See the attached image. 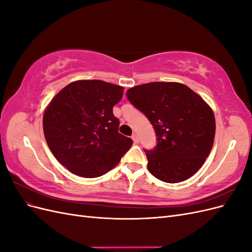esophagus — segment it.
<instances>
[{"label":"esophagus","instance_id":"esophagus-1","mask_svg":"<svg viewBox=\"0 0 252 252\" xmlns=\"http://www.w3.org/2000/svg\"><path fill=\"white\" fill-rule=\"evenodd\" d=\"M131 138H132V140H133V142H134L135 144H138V143L140 142L139 136H138V134H136V133H133V134L131 135Z\"/></svg>","mask_w":252,"mask_h":252}]
</instances>
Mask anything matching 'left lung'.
Returning a JSON list of instances; mask_svg holds the SVG:
<instances>
[{
  "label": "left lung",
  "instance_id": "8db88e82",
  "mask_svg": "<svg viewBox=\"0 0 252 252\" xmlns=\"http://www.w3.org/2000/svg\"><path fill=\"white\" fill-rule=\"evenodd\" d=\"M128 100L154 126L158 144L145 150L148 170L166 183L186 181L210 154L216 119L210 106L177 82H152L127 90Z\"/></svg>",
  "mask_w": 252,
  "mask_h": 252
}]
</instances>
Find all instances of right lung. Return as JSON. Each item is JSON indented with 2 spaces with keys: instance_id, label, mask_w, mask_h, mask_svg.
<instances>
[{
  "instance_id": "1",
  "label": "right lung",
  "mask_w": 252,
  "mask_h": 252,
  "mask_svg": "<svg viewBox=\"0 0 252 252\" xmlns=\"http://www.w3.org/2000/svg\"><path fill=\"white\" fill-rule=\"evenodd\" d=\"M124 88L98 80L68 84L44 111V135L52 155L82 178H97L116 167L132 145L119 133L112 108Z\"/></svg>"
}]
</instances>
